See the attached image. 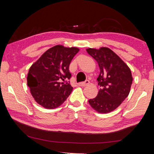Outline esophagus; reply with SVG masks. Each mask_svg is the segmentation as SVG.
<instances>
[{"label": "esophagus", "instance_id": "34e87169", "mask_svg": "<svg viewBox=\"0 0 154 154\" xmlns=\"http://www.w3.org/2000/svg\"><path fill=\"white\" fill-rule=\"evenodd\" d=\"M90 82L88 80H86L85 82H82V83H78V85L81 87H85V86H87L88 85H89Z\"/></svg>", "mask_w": 154, "mask_h": 154}]
</instances>
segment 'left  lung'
Segmentation results:
<instances>
[{
	"mask_svg": "<svg viewBox=\"0 0 154 154\" xmlns=\"http://www.w3.org/2000/svg\"><path fill=\"white\" fill-rule=\"evenodd\" d=\"M86 51L98 62L100 74L97 78L100 86L96 97L88 100L90 106L100 113L114 111L128 96L132 83L130 68L111 50L103 47L88 48Z\"/></svg>",
	"mask_w": 154,
	"mask_h": 154,
	"instance_id": "left-lung-1",
	"label": "left lung"
}]
</instances>
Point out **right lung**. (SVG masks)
<instances>
[{
  "label": "right lung",
  "instance_id": "right-lung-1",
  "mask_svg": "<svg viewBox=\"0 0 154 154\" xmlns=\"http://www.w3.org/2000/svg\"><path fill=\"white\" fill-rule=\"evenodd\" d=\"M79 51L74 47L57 45L48 49L30 66L27 84L38 105L45 109H55L71 94L72 87L66 83L71 77L69 65Z\"/></svg>",
  "mask_w": 154,
  "mask_h": 154
}]
</instances>
